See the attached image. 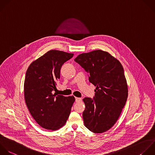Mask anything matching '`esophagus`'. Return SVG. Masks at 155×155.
I'll use <instances>...</instances> for the list:
<instances>
[{
    "label": "esophagus",
    "mask_w": 155,
    "mask_h": 155,
    "mask_svg": "<svg viewBox=\"0 0 155 155\" xmlns=\"http://www.w3.org/2000/svg\"><path fill=\"white\" fill-rule=\"evenodd\" d=\"M75 100H76V102H81L82 101V99L81 97H75Z\"/></svg>",
    "instance_id": "obj_1"
}]
</instances>
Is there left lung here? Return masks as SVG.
Segmentation results:
<instances>
[{"label":"left lung","mask_w":155,"mask_h":155,"mask_svg":"<svg viewBox=\"0 0 155 155\" xmlns=\"http://www.w3.org/2000/svg\"><path fill=\"white\" fill-rule=\"evenodd\" d=\"M74 61L89 74L96 87L93 99L85 97V126L95 133L111 128L117 120L128 97V87L120 62L108 52L94 50L79 54Z\"/></svg>","instance_id":"1"}]
</instances>
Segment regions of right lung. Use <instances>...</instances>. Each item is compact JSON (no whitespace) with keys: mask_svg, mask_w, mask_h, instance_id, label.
I'll return each mask as SVG.
<instances>
[{"mask_svg":"<svg viewBox=\"0 0 155 155\" xmlns=\"http://www.w3.org/2000/svg\"><path fill=\"white\" fill-rule=\"evenodd\" d=\"M73 54L50 50L33 61L28 68L24 82L25 100L28 110L42 127L57 130L66 123L74 96L53 94L56 81L60 78L62 65Z\"/></svg>","mask_w":155,"mask_h":155,"instance_id":"right-lung-1","label":"right lung"}]
</instances>
